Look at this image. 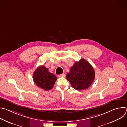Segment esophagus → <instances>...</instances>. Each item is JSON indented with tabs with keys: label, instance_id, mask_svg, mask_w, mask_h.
<instances>
[{
	"label": "esophagus",
	"instance_id": "34e87169",
	"mask_svg": "<svg viewBox=\"0 0 127 127\" xmlns=\"http://www.w3.org/2000/svg\"><path fill=\"white\" fill-rule=\"evenodd\" d=\"M65 76H66V75H65V74L63 73V74H60V75H59L58 76L59 77H65Z\"/></svg>",
	"mask_w": 127,
	"mask_h": 127
}]
</instances>
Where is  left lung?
<instances>
[{"label":"left lung","instance_id":"1","mask_svg":"<svg viewBox=\"0 0 127 127\" xmlns=\"http://www.w3.org/2000/svg\"><path fill=\"white\" fill-rule=\"evenodd\" d=\"M95 78L94 68L84 59L75 62L66 75V78L72 87L77 90L88 88L93 83Z\"/></svg>","mask_w":127,"mask_h":127}]
</instances>
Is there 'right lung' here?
I'll return each instance as SVG.
<instances>
[{"instance_id":"obj_1","label":"right lung","mask_w":127,"mask_h":127,"mask_svg":"<svg viewBox=\"0 0 127 127\" xmlns=\"http://www.w3.org/2000/svg\"><path fill=\"white\" fill-rule=\"evenodd\" d=\"M57 78L44 65L39 66L33 74V79L38 87L49 90L53 87Z\"/></svg>"}]
</instances>
